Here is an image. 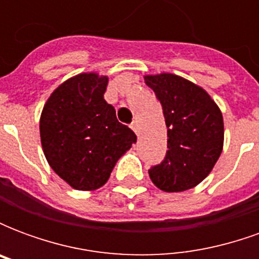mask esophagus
<instances>
[{
  "mask_svg": "<svg viewBox=\"0 0 259 259\" xmlns=\"http://www.w3.org/2000/svg\"><path fill=\"white\" fill-rule=\"evenodd\" d=\"M130 127L135 130L136 135H139V124H137V122H136V120H135V122H133V123L130 124Z\"/></svg>",
  "mask_w": 259,
  "mask_h": 259,
  "instance_id": "1",
  "label": "esophagus"
}]
</instances>
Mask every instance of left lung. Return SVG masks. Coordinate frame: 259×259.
Returning <instances> with one entry per match:
<instances>
[{
  "mask_svg": "<svg viewBox=\"0 0 259 259\" xmlns=\"http://www.w3.org/2000/svg\"><path fill=\"white\" fill-rule=\"evenodd\" d=\"M161 102L168 127V151L148 175L158 189H193L209 175L223 148V118L215 101L189 80L172 73L146 76Z\"/></svg>",
  "mask_w": 259,
  "mask_h": 259,
  "instance_id": "obj_1",
  "label": "left lung"
}]
</instances>
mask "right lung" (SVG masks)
Wrapping results in <instances>:
<instances>
[{"label":"right lung","instance_id":"1","mask_svg":"<svg viewBox=\"0 0 259 259\" xmlns=\"http://www.w3.org/2000/svg\"><path fill=\"white\" fill-rule=\"evenodd\" d=\"M107 84L105 76L80 73L59 85L42 108L44 155L54 172L76 190L105 185L116 161L137 140L104 100Z\"/></svg>","mask_w":259,"mask_h":259}]
</instances>
